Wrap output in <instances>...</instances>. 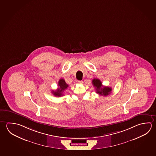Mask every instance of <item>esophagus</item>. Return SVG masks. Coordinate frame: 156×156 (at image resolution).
I'll return each instance as SVG.
<instances>
[{"instance_id": "1", "label": "esophagus", "mask_w": 156, "mask_h": 156, "mask_svg": "<svg viewBox=\"0 0 156 156\" xmlns=\"http://www.w3.org/2000/svg\"><path fill=\"white\" fill-rule=\"evenodd\" d=\"M83 82L82 80H79V81H78V83H79L80 84H83Z\"/></svg>"}]
</instances>
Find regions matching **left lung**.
<instances>
[{
  "label": "left lung",
  "instance_id": "left-lung-1",
  "mask_svg": "<svg viewBox=\"0 0 156 156\" xmlns=\"http://www.w3.org/2000/svg\"><path fill=\"white\" fill-rule=\"evenodd\" d=\"M92 83L94 87L96 89V92L100 95L106 96L111 93L112 87L103 86L102 82L99 79L95 78L92 80Z\"/></svg>",
  "mask_w": 156,
  "mask_h": 156
}]
</instances>
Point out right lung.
<instances>
[{"label":"right lung","mask_w":156,"mask_h":156,"mask_svg":"<svg viewBox=\"0 0 156 156\" xmlns=\"http://www.w3.org/2000/svg\"><path fill=\"white\" fill-rule=\"evenodd\" d=\"M58 89L56 90H52L51 93L55 96L60 97L63 96V92L64 90H66L67 87H69V85L66 84V82L64 79H60L58 83Z\"/></svg>","instance_id":"add662e5"}]
</instances>
